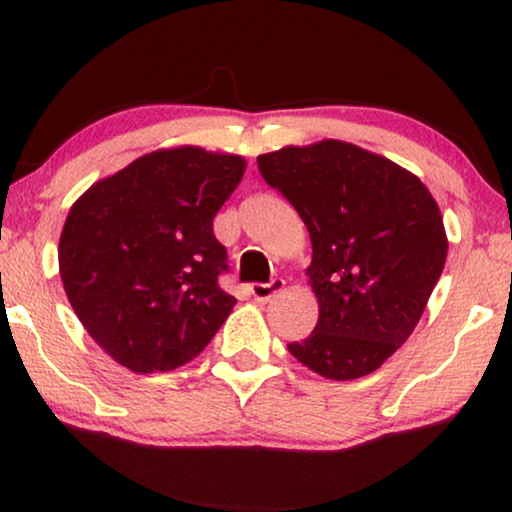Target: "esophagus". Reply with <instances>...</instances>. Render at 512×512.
I'll return each instance as SVG.
<instances>
[{
  "label": "esophagus",
  "instance_id": "1",
  "mask_svg": "<svg viewBox=\"0 0 512 512\" xmlns=\"http://www.w3.org/2000/svg\"><path fill=\"white\" fill-rule=\"evenodd\" d=\"M284 279L282 277H275V279H270L268 284H251L249 289H251V296H254L258 303H268V300H272L277 296V293H282L284 291Z\"/></svg>",
  "mask_w": 512,
  "mask_h": 512
}]
</instances>
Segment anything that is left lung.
I'll return each instance as SVG.
<instances>
[{
  "instance_id": "8db88e82",
  "label": "left lung",
  "mask_w": 512,
  "mask_h": 512,
  "mask_svg": "<svg viewBox=\"0 0 512 512\" xmlns=\"http://www.w3.org/2000/svg\"><path fill=\"white\" fill-rule=\"evenodd\" d=\"M258 170L312 240L319 321L289 352L328 380L370 375L415 331L445 268L436 200L415 174L338 139L265 153Z\"/></svg>"
}]
</instances>
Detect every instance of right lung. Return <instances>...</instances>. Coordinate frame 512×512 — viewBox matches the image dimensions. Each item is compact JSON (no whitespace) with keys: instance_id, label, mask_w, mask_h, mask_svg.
Listing matches in <instances>:
<instances>
[{"instance_id":"add662e5","label":"right lung","mask_w":512,"mask_h":512,"mask_svg":"<svg viewBox=\"0 0 512 512\" xmlns=\"http://www.w3.org/2000/svg\"><path fill=\"white\" fill-rule=\"evenodd\" d=\"M240 156L153 151L90 186L60 235V277L97 345L135 373L184 366L237 300L214 216L244 174Z\"/></svg>"}]
</instances>
